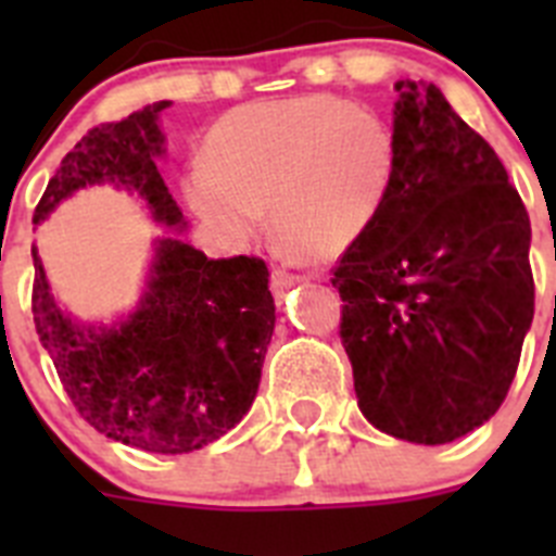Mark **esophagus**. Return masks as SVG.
Returning <instances> with one entry per match:
<instances>
[{
  "label": "esophagus",
  "instance_id": "34e87169",
  "mask_svg": "<svg viewBox=\"0 0 556 556\" xmlns=\"http://www.w3.org/2000/svg\"><path fill=\"white\" fill-rule=\"evenodd\" d=\"M298 283H301V275L287 273V269H273V278H269V287H273L275 298H283Z\"/></svg>",
  "mask_w": 556,
  "mask_h": 556
}]
</instances>
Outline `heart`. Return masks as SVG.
Here are the masks:
<instances>
[{
	"label": "heart",
	"instance_id": "obj_1",
	"mask_svg": "<svg viewBox=\"0 0 556 556\" xmlns=\"http://www.w3.org/2000/svg\"><path fill=\"white\" fill-rule=\"evenodd\" d=\"M392 172L395 141L376 113L337 97H294L225 113L186 198L230 239L253 236L269 211L289 255L328 262L370 228Z\"/></svg>",
	"mask_w": 556,
	"mask_h": 556
}]
</instances>
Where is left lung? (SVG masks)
Listing matches in <instances>:
<instances>
[{
	"mask_svg": "<svg viewBox=\"0 0 556 556\" xmlns=\"http://www.w3.org/2000/svg\"><path fill=\"white\" fill-rule=\"evenodd\" d=\"M395 88L390 191L331 283L362 415L443 445L490 420L513 384L534 317L532 225L493 147L440 88Z\"/></svg>",
	"mask_w": 556,
	"mask_h": 556,
	"instance_id": "1",
	"label": "left lung"
}]
</instances>
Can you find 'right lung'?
Listing matches in <instances>:
<instances>
[{
    "label": "right lung",
    "instance_id": "1",
    "mask_svg": "<svg viewBox=\"0 0 556 556\" xmlns=\"http://www.w3.org/2000/svg\"><path fill=\"white\" fill-rule=\"evenodd\" d=\"M152 102L122 122H102L66 152L38 200L41 223L83 186L139 191L164 225L184 219L155 155L164 136ZM33 323L68 401L88 426L130 448L189 454L228 434L253 404L275 328L269 269L258 255L208 258L180 239H161L150 292L122 326H77L49 294L33 248Z\"/></svg>",
    "mask_w": 556,
    "mask_h": 556
}]
</instances>
